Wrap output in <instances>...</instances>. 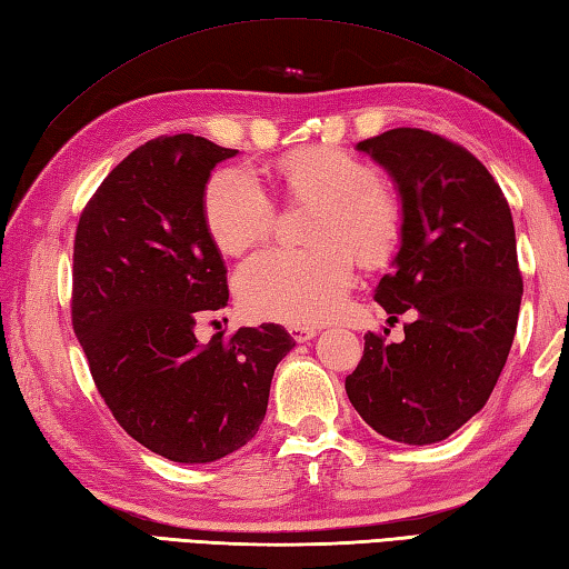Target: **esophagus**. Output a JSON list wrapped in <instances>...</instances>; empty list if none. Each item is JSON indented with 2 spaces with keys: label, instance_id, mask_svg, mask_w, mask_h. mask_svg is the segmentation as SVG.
Returning a JSON list of instances; mask_svg holds the SVG:
<instances>
[{
  "label": "esophagus",
  "instance_id": "34e87169",
  "mask_svg": "<svg viewBox=\"0 0 569 569\" xmlns=\"http://www.w3.org/2000/svg\"><path fill=\"white\" fill-rule=\"evenodd\" d=\"M288 332L296 342H308L318 336L316 328H306V326H288Z\"/></svg>",
  "mask_w": 569,
  "mask_h": 569
}]
</instances>
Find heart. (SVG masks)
<instances>
[{"instance_id":"1","label":"heart","mask_w":569,"mask_h":569,"mask_svg":"<svg viewBox=\"0 0 569 569\" xmlns=\"http://www.w3.org/2000/svg\"><path fill=\"white\" fill-rule=\"evenodd\" d=\"M281 182L291 197L318 199L310 229L313 249L269 247L251 253L233 273V293L251 318L322 322L348 296L355 261L387 259L402 231V209L377 184L372 164L340 148L298 150L281 162ZM276 221V202L251 167H227L204 189V224L221 251L237 253L263 239Z\"/></svg>"}]
</instances>
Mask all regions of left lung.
<instances>
[{
	"instance_id": "obj_1",
	"label": "left lung",
	"mask_w": 569,
	"mask_h": 569,
	"mask_svg": "<svg viewBox=\"0 0 569 569\" xmlns=\"http://www.w3.org/2000/svg\"><path fill=\"white\" fill-rule=\"evenodd\" d=\"M402 197V247L375 291L402 342L367 332L345 389L377 433L425 447L491 397L516 338L522 276L510 207L483 162L437 132L395 128L358 142Z\"/></svg>"
}]
</instances>
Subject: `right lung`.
Wrapping results in <instances>:
<instances>
[{"instance_id":"obj_1","label":"right lung","mask_w":569,"mask_h":569,"mask_svg":"<svg viewBox=\"0 0 569 569\" xmlns=\"http://www.w3.org/2000/svg\"><path fill=\"white\" fill-rule=\"evenodd\" d=\"M237 150L162 136L132 150L88 199L73 241V332L118 425L177 463H209L259 431L281 326L207 345L199 320L229 300L227 266L204 224V187Z\"/></svg>"}]
</instances>
